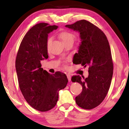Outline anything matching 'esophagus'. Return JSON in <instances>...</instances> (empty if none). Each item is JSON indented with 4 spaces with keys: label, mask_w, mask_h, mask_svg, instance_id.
<instances>
[{
    "label": "esophagus",
    "mask_w": 129,
    "mask_h": 129,
    "mask_svg": "<svg viewBox=\"0 0 129 129\" xmlns=\"http://www.w3.org/2000/svg\"><path fill=\"white\" fill-rule=\"evenodd\" d=\"M67 78L68 79V80H69V81H71V75H70V74H67Z\"/></svg>",
    "instance_id": "34e87169"
}]
</instances>
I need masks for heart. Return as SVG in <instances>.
I'll list each match as a JSON object with an SVG mask.
<instances>
[{
	"instance_id": "1",
	"label": "heart",
	"mask_w": 129,
	"mask_h": 129,
	"mask_svg": "<svg viewBox=\"0 0 129 129\" xmlns=\"http://www.w3.org/2000/svg\"><path fill=\"white\" fill-rule=\"evenodd\" d=\"M59 36L60 39H61L62 41V42L64 44L68 43L69 42H70V41H73L75 39V36L72 33H70L69 31H62L60 33ZM52 38H49L48 39L47 41V45L49 46V44L51 42Z\"/></svg>"
}]
</instances>
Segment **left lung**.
Here are the masks:
<instances>
[{"mask_svg":"<svg viewBox=\"0 0 129 129\" xmlns=\"http://www.w3.org/2000/svg\"><path fill=\"white\" fill-rule=\"evenodd\" d=\"M65 26L80 33L81 42L73 62L84 67L88 66L89 76L85 79L75 75L72 80L83 86L81 92L75 98L76 104L90 110L103 102L110 88L113 74L110 45L104 32L88 21L79 20Z\"/></svg>","mask_w":129,"mask_h":129,"instance_id":"left-lung-1","label":"left lung"}]
</instances>
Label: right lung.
Instances as JSON below:
<instances>
[{"mask_svg": "<svg viewBox=\"0 0 129 129\" xmlns=\"http://www.w3.org/2000/svg\"><path fill=\"white\" fill-rule=\"evenodd\" d=\"M57 28L45 23L33 26L24 37L16 57V71L22 94L30 105L42 112L56 105L59 91L68 82L65 74L52 75L41 68V60L48 57V34Z\"/></svg>", "mask_w": 129, "mask_h": 129, "instance_id": "right-lung-1", "label": "right lung"}]
</instances>
